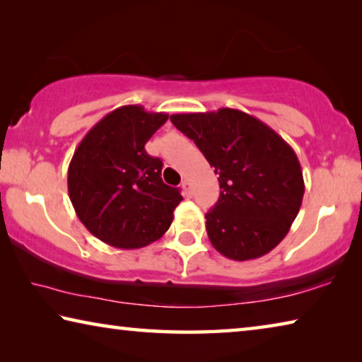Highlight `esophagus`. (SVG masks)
<instances>
[{"label": "esophagus", "mask_w": 362, "mask_h": 362, "mask_svg": "<svg viewBox=\"0 0 362 362\" xmlns=\"http://www.w3.org/2000/svg\"><path fill=\"white\" fill-rule=\"evenodd\" d=\"M182 189H183V193H185L187 196H189V193H192V187H189V182L187 179L182 182Z\"/></svg>", "instance_id": "1"}]
</instances>
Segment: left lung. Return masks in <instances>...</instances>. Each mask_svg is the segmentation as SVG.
Returning <instances> with one entry per match:
<instances>
[{"label":"left lung","instance_id":"obj_1","mask_svg":"<svg viewBox=\"0 0 362 362\" xmlns=\"http://www.w3.org/2000/svg\"><path fill=\"white\" fill-rule=\"evenodd\" d=\"M170 121L218 174L222 192L206 214L212 246L231 260H252L284 240L302 206L305 183L292 146L255 116L220 108L177 113Z\"/></svg>","mask_w":362,"mask_h":362}]
</instances>
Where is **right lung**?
Returning <instances> with one entry per match:
<instances>
[{"instance_id":"right-lung-1","label":"right lung","mask_w":362,"mask_h":362,"mask_svg":"<svg viewBox=\"0 0 362 362\" xmlns=\"http://www.w3.org/2000/svg\"><path fill=\"white\" fill-rule=\"evenodd\" d=\"M168 113L124 105L97 122L69 166V196L78 218L95 238L118 249L145 247L169 230L183 199L161 179L163 161L145 144Z\"/></svg>"}]
</instances>
